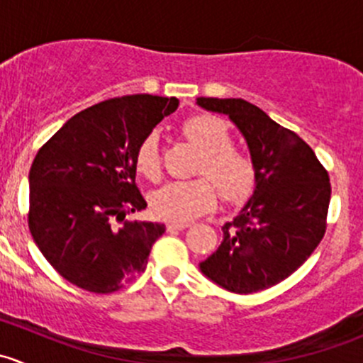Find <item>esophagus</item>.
Here are the masks:
<instances>
[{"instance_id":"1","label":"esophagus","mask_w":363,"mask_h":363,"mask_svg":"<svg viewBox=\"0 0 363 363\" xmlns=\"http://www.w3.org/2000/svg\"><path fill=\"white\" fill-rule=\"evenodd\" d=\"M188 226H189V223L172 221V223H168V225H167V230H168V232H177V230H184V228H188Z\"/></svg>"}]
</instances>
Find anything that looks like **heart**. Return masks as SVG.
Masks as SVG:
<instances>
[{"label": "heart", "instance_id": "obj_1", "mask_svg": "<svg viewBox=\"0 0 363 363\" xmlns=\"http://www.w3.org/2000/svg\"><path fill=\"white\" fill-rule=\"evenodd\" d=\"M182 135L200 151L195 168L200 179L164 184L152 193V212L161 219L184 223L214 211L218 191L226 203L246 202L255 191L256 163L247 149L232 144L233 135L228 123L212 113H199L184 121ZM135 164L138 174L149 181L161 179L163 161L155 133L140 142Z\"/></svg>", "mask_w": 363, "mask_h": 363}]
</instances>
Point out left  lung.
Segmentation results:
<instances>
[{
  "mask_svg": "<svg viewBox=\"0 0 363 363\" xmlns=\"http://www.w3.org/2000/svg\"><path fill=\"white\" fill-rule=\"evenodd\" d=\"M205 111L226 113L242 131L256 163V188L223 242L200 270L225 290L247 295L295 272L327 230L330 177L313 149L262 108L240 98H196Z\"/></svg>",
  "mask_w": 363,
  "mask_h": 363,
  "instance_id": "left-lung-1",
  "label": "left lung"
}]
</instances>
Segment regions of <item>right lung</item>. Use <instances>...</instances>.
I'll return each instance as SVG.
<instances>
[{
    "label": "right lung",
    "mask_w": 363,
    "mask_h": 363,
    "mask_svg": "<svg viewBox=\"0 0 363 363\" xmlns=\"http://www.w3.org/2000/svg\"><path fill=\"white\" fill-rule=\"evenodd\" d=\"M177 98L130 94L75 113L40 147L29 170L28 226L68 283L112 294L147 267L160 223L130 221L147 207L135 184V156Z\"/></svg>",
    "instance_id": "obj_1"
}]
</instances>
